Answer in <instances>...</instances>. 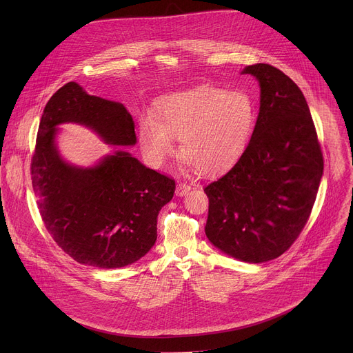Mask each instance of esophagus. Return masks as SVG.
Here are the masks:
<instances>
[{"label": "esophagus", "instance_id": "1", "mask_svg": "<svg viewBox=\"0 0 353 353\" xmlns=\"http://www.w3.org/2000/svg\"><path fill=\"white\" fill-rule=\"evenodd\" d=\"M190 190H191V187H190L187 183H179L177 187H176V195L183 196V195H185Z\"/></svg>", "mask_w": 353, "mask_h": 353}]
</instances>
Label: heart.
<instances>
[{
    "mask_svg": "<svg viewBox=\"0 0 353 353\" xmlns=\"http://www.w3.org/2000/svg\"><path fill=\"white\" fill-rule=\"evenodd\" d=\"M256 119V103L247 92L203 85L161 99L154 117L139 119L138 141L150 166H162L174 150L173 138H179L185 168L218 174L245 152Z\"/></svg>",
    "mask_w": 353,
    "mask_h": 353,
    "instance_id": "b5f03b06",
    "label": "heart"
}]
</instances>
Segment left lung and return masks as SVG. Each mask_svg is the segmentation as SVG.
<instances>
[{
  "label": "left lung",
  "instance_id": "8db88e82",
  "mask_svg": "<svg viewBox=\"0 0 353 353\" xmlns=\"http://www.w3.org/2000/svg\"><path fill=\"white\" fill-rule=\"evenodd\" d=\"M241 74L260 83V113L245 152L204 188L205 234L222 253L259 264L283 254L303 230L324 161L299 86L270 64L247 65Z\"/></svg>",
  "mask_w": 353,
  "mask_h": 353
}]
</instances>
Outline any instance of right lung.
I'll use <instances>...</instances> for the list:
<instances>
[{"mask_svg":"<svg viewBox=\"0 0 353 353\" xmlns=\"http://www.w3.org/2000/svg\"><path fill=\"white\" fill-rule=\"evenodd\" d=\"M79 124L108 145L137 143L124 105L92 96L77 82L47 102L32 158V185L46 229L77 263L121 268L154 247L158 215L174 194V180L143 166L124 149L89 168L63 159L60 124Z\"/></svg>","mask_w":353,"mask_h":353,"instance_id":"right-lung-1","label":"right lung"}]
</instances>
